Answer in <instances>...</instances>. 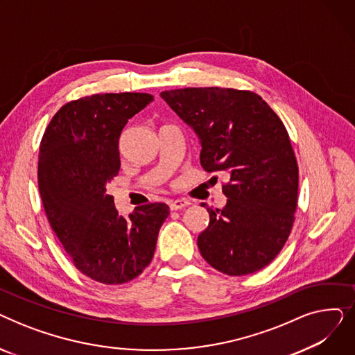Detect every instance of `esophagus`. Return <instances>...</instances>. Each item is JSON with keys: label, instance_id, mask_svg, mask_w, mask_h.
<instances>
[{"label": "esophagus", "instance_id": "34e87169", "mask_svg": "<svg viewBox=\"0 0 355 355\" xmlns=\"http://www.w3.org/2000/svg\"><path fill=\"white\" fill-rule=\"evenodd\" d=\"M190 204H191V202H190L189 200H185V198L171 200V201H170V209H171L173 211H177V210H182V209H185V207H189Z\"/></svg>", "mask_w": 355, "mask_h": 355}]
</instances>
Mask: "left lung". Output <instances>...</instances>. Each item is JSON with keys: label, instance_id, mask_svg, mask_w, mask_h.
<instances>
[{"label": "left lung", "instance_id": "obj_1", "mask_svg": "<svg viewBox=\"0 0 355 355\" xmlns=\"http://www.w3.org/2000/svg\"><path fill=\"white\" fill-rule=\"evenodd\" d=\"M161 98L194 129L204 170L229 174L226 206L207 207L201 256L229 276L263 269L285 246L297 206L300 173L284 122L250 90L185 87Z\"/></svg>", "mask_w": 355, "mask_h": 355}]
</instances>
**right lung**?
Segmentation results:
<instances>
[{
    "label": "right lung",
    "instance_id": "right-lung-1",
    "mask_svg": "<svg viewBox=\"0 0 355 355\" xmlns=\"http://www.w3.org/2000/svg\"><path fill=\"white\" fill-rule=\"evenodd\" d=\"M154 101L149 93H101L71 101L53 116L40 144L39 190L53 232L73 265L105 285L132 281L151 263L164 202L119 216L106 185L121 168L128 119Z\"/></svg>",
    "mask_w": 355,
    "mask_h": 355
}]
</instances>
